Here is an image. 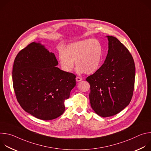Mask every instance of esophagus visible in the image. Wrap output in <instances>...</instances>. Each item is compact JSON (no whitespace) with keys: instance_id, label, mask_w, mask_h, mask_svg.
<instances>
[{"instance_id":"1","label":"esophagus","mask_w":151,"mask_h":151,"mask_svg":"<svg viewBox=\"0 0 151 151\" xmlns=\"http://www.w3.org/2000/svg\"><path fill=\"white\" fill-rule=\"evenodd\" d=\"M82 80V78H81V77L77 76V77L76 78V81L77 82H79V81H81Z\"/></svg>"}]
</instances>
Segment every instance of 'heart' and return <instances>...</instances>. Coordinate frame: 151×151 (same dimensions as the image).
Segmentation results:
<instances>
[{"label":"heart","instance_id":"1","mask_svg":"<svg viewBox=\"0 0 151 151\" xmlns=\"http://www.w3.org/2000/svg\"><path fill=\"white\" fill-rule=\"evenodd\" d=\"M103 52L102 45L99 40L88 39L73 42L65 50L60 48L58 58L64 71L71 72L75 60L78 72L92 74L100 68Z\"/></svg>","mask_w":151,"mask_h":151}]
</instances>
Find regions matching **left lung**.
Masks as SVG:
<instances>
[{"instance_id": "left-lung-1", "label": "left lung", "mask_w": 151, "mask_h": 151, "mask_svg": "<svg viewBox=\"0 0 151 151\" xmlns=\"http://www.w3.org/2000/svg\"><path fill=\"white\" fill-rule=\"evenodd\" d=\"M109 50L104 63L86 79L90 85L91 106L99 116H114L130 103L136 68L128 50L116 37L107 36Z\"/></svg>"}]
</instances>
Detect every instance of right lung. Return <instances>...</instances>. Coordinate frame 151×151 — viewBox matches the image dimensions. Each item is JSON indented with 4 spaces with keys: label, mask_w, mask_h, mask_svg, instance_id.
<instances>
[{
    "label": "right lung",
    "mask_w": 151,
    "mask_h": 151,
    "mask_svg": "<svg viewBox=\"0 0 151 151\" xmlns=\"http://www.w3.org/2000/svg\"><path fill=\"white\" fill-rule=\"evenodd\" d=\"M58 61L39 43L32 42L17 55L12 83L18 102L27 112L51 120L65 110L64 101L76 85V75L57 68Z\"/></svg>",
    "instance_id": "add662e5"
}]
</instances>
